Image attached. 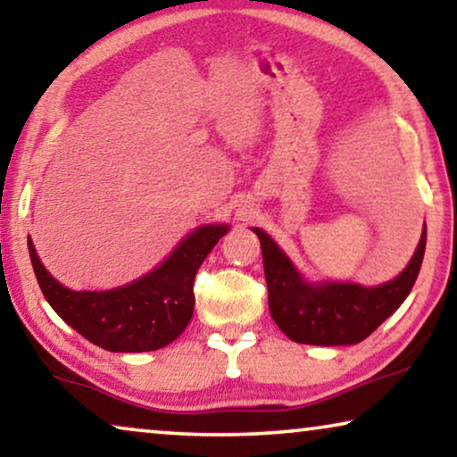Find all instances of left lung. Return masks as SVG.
<instances>
[{
    "label": "left lung",
    "instance_id": "left-lung-1",
    "mask_svg": "<svg viewBox=\"0 0 457 457\" xmlns=\"http://www.w3.org/2000/svg\"><path fill=\"white\" fill-rule=\"evenodd\" d=\"M252 230L260 237L272 320L291 341L305 345H355L372 335L410 295L427 247L424 224L410 264L378 287L308 283L264 230Z\"/></svg>",
    "mask_w": 457,
    "mask_h": 457
}]
</instances>
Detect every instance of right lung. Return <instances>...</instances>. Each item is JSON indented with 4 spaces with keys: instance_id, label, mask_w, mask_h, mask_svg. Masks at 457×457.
I'll use <instances>...</instances> for the list:
<instances>
[{
    "instance_id": "1",
    "label": "right lung",
    "mask_w": 457,
    "mask_h": 457,
    "mask_svg": "<svg viewBox=\"0 0 457 457\" xmlns=\"http://www.w3.org/2000/svg\"><path fill=\"white\" fill-rule=\"evenodd\" d=\"M227 224H205L187 235L177 249L145 277L110 291H72L41 264L29 237L33 270L47 303L62 320L108 352L139 353L166 347L187 328L195 295L193 280Z\"/></svg>"
}]
</instances>
